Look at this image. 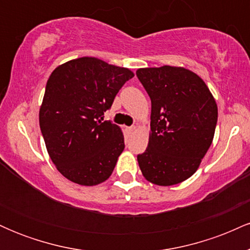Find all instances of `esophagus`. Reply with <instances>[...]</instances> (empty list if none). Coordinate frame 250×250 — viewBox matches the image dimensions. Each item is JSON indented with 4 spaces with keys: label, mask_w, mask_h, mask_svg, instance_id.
Wrapping results in <instances>:
<instances>
[{
    "label": "esophagus",
    "mask_w": 250,
    "mask_h": 250,
    "mask_svg": "<svg viewBox=\"0 0 250 250\" xmlns=\"http://www.w3.org/2000/svg\"><path fill=\"white\" fill-rule=\"evenodd\" d=\"M136 125H131V127H128L127 128V131H128V134H133V133H135V131H136Z\"/></svg>",
    "instance_id": "1"
}]
</instances>
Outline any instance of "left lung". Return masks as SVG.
Instances as JSON below:
<instances>
[{"instance_id":"1","label":"left lung","mask_w":250,"mask_h":250,"mask_svg":"<svg viewBox=\"0 0 250 250\" xmlns=\"http://www.w3.org/2000/svg\"><path fill=\"white\" fill-rule=\"evenodd\" d=\"M136 75L151 100L148 147L137 155L140 169L154 185H177L199 169L210 147L217 104L205 81L187 68H140Z\"/></svg>"}]
</instances>
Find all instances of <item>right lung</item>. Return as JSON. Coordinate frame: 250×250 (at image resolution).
Returning a JSON list of instances; mask_svg holds the SVG:
<instances>
[{
    "instance_id": "obj_1",
    "label": "right lung",
    "mask_w": 250,
    "mask_h": 250,
    "mask_svg": "<svg viewBox=\"0 0 250 250\" xmlns=\"http://www.w3.org/2000/svg\"><path fill=\"white\" fill-rule=\"evenodd\" d=\"M134 73L83 56L50 74L40 107V128L51 161L65 179L96 186L109 179L125 149L121 128L103 121Z\"/></svg>"
}]
</instances>
